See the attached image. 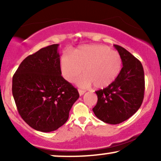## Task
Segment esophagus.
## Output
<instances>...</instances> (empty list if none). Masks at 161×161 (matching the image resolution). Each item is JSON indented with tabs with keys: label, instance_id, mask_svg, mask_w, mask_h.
I'll return each instance as SVG.
<instances>
[{
	"label": "esophagus",
	"instance_id": "34e87169",
	"mask_svg": "<svg viewBox=\"0 0 161 161\" xmlns=\"http://www.w3.org/2000/svg\"><path fill=\"white\" fill-rule=\"evenodd\" d=\"M79 95L82 96L84 95L85 93H86V91H84V90H81V89H79Z\"/></svg>",
	"mask_w": 161,
	"mask_h": 161
}]
</instances>
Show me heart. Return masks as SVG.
<instances>
[{
    "label": "heart",
    "mask_w": 161,
    "mask_h": 161,
    "mask_svg": "<svg viewBox=\"0 0 161 161\" xmlns=\"http://www.w3.org/2000/svg\"><path fill=\"white\" fill-rule=\"evenodd\" d=\"M123 60L119 53L105 45H83L73 54H64L60 58L63 76L73 82L84 69L85 74L75 80L77 86L88 88L94 84L97 88L110 86L120 73Z\"/></svg>",
    "instance_id": "obj_1"
}]
</instances>
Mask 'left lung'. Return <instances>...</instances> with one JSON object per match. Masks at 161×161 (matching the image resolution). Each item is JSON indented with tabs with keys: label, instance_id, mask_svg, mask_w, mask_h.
<instances>
[{
	"label": "left lung",
	"instance_id": "left-lung-1",
	"mask_svg": "<svg viewBox=\"0 0 161 161\" xmlns=\"http://www.w3.org/2000/svg\"><path fill=\"white\" fill-rule=\"evenodd\" d=\"M123 60L119 75L110 86L96 91L95 115L109 124H119L137 112L145 93V74L142 63L123 47L114 45Z\"/></svg>",
	"mask_w": 161,
	"mask_h": 161
}]
</instances>
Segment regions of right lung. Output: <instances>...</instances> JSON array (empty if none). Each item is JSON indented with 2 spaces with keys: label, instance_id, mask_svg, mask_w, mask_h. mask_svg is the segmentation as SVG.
Wrapping results in <instances>:
<instances>
[{
  "label": "right lung",
  "instance_id": "add662e5",
  "mask_svg": "<svg viewBox=\"0 0 161 161\" xmlns=\"http://www.w3.org/2000/svg\"><path fill=\"white\" fill-rule=\"evenodd\" d=\"M58 44L40 49L20 64L12 92L19 115L36 130L49 132L67 121L77 89L61 75Z\"/></svg>",
  "mask_w": 161,
  "mask_h": 161
}]
</instances>
